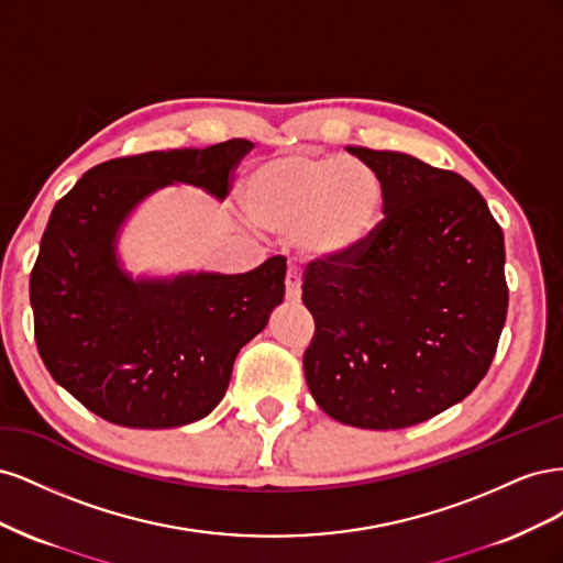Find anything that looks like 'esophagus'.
Instances as JSON below:
<instances>
[{"label":"esophagus","instance_id":"obj_1","mask_svg":"<svg viewBox=\"0 0 563 563\" xmlns=\"http://www.w3.org/2000/svg\"><path fill=\"white\" fill-rule=\"evenodd\" d=\"M286 300L288 302L300 300V272L294 267L286 272Z\"/></svg>","mask_w":563,"mask_h":563}]
</instances>
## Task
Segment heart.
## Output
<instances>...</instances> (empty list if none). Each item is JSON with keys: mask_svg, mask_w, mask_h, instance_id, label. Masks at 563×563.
<instances>
[{"mask_svg": "<svg viewBox=\"0 0 563 563\" xmlns=\"http://www.w3.org/2000/svg\"><path fill=\"white\" fill-rule=\"evenodd\" d=\"M244 207L267 232H294L310 261L333 263L360 251L378 230L385 183L360 159L291 152L265 159L246 176Z\"/></svg>", "mask_w": 563, "mask_h": 563, "instance_id": "1", "label": "heart"}]
</instances>
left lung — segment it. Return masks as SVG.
Masks as SVG:
<instances>
[{
	"label": "left lung",
	"instance_id": "8db88e82",
	"mask_svg": "<svg viewBox=\"0 0 563 563\" xmlns=\"http://www.w3.org/2000/svg\"><path fill=\"white\" fill-rule=\"evenodd\" d=\"M347 152L380 174L385 218L360 251L305 272V380L333 420L401 430L486 376L507 314L505 240L463 176L404 152Z\"/></svg>",
	"mask_w": 563,
	"mask_h": 563
}]
</instances>
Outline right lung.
<instances>
[{
    "instance_id": "right-lung-1",
    "label": "right lung",
    "mask_w": 563,
    "mask_h": 563,
    "mask_svg": "<svg viewBox=\"0 0 563 563\" xmlns=\"http://www.w3.org/2000/svg\"><path fill=\"white\" fill-rule=\"evenodd\" d=\"M251 141L159 150L98 164L51 211L30 275L35 340L54 380L122 428L168 430L207 418L236 354L284 300L286 261L244 275L133 277L117 242L166 185L225 199Z\"/></svg>"
}]
</instances>
